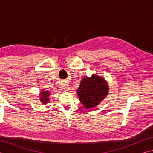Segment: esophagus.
Instances as JSON below:
<instances>
[{
	"label": "esophagus",
	"instance_id": "esophagus-1",
	"mask_svg": "<svg viewBox=\"0 0 153 153\" xmlns=\"http://www.w3.org/2000/svg\"><path fill=\"white\" fill-rule=\"evenodd\" d=\"M61 90H63V91H69V85L67 82H63V84H61Z\"/></svg>",
	"mask_w": 153,
	"mask_h": 153
}]
</instances>
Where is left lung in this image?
Here are the masks:
<instances>
[{"instance_id": "left-lung-1", "label": "left lung", "mask_w": 153, "mask_h": 153, "mask_svg": "<svg viewBox=\"0 0 153 153\" xmlns=\"http://www.w3.org/2000/svg\"><path fill=\"white\" fill-rule=\"evenodd\" d=\"M77 92L82 104L86 108H90L107 97L108 86L104 78L93 74L90 77H85L82 79Z\"/></svg>"}]
</instances>
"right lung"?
Here are the masks:
<instances>
[{
  "label": "right lung",
  "mask_w": 153,
  "mask_h": 153,
  "mask_svg": "<svg viewBox=\"0 0 153 153\" xmlns=\"http://www.w3.org/2000/svg\"><path fill=\"white\" fill-rule=\"evenodd\" d=\"M50 96V92L48 91H42L40 93V101L43 104L48 103L49 101L48 97Z\"/></svg>",
  "instance_id": "obj_1"
}]
</instances>
